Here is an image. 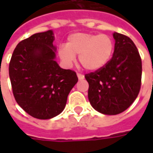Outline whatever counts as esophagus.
Wrapping results in <instances>:
<instances>
[{"instance_id":"34e87169","label":"esophagus","mask_w":153,"mask_h":153,"mask_svg":"<svg viewBox=\"0 0 153 153\" xmlns=\"http://www.w3.org/2000/svg\"><path fill=\"white\" fill-rule=\"evenodd\" d=\"M77 76H78V78H79V79H84V75L82 74L78 73L77 74Z\"/></svg>"}]
</instances>
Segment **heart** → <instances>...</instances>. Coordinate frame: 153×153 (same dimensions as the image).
I'll use <instances>...</instances> for the list:
<instances>
[{"label":"heart","mask_w":153,"mask_h":153,"mask_svg":"<svg viewBox=\"0 0 153 153\" xmlns=\"http://www.w3.org/2000/svg\"><path fill=\"white\" fill-rule=\"evenodd\" d=\"M113 51L114 42L108 35L77 33L69 36L66 46L60 47L58 54L67 65H71L75 55H79V60L83 68L96 71L109 62Z\"/></svg>","instance_id":"b5f03b06"}]
</instances>
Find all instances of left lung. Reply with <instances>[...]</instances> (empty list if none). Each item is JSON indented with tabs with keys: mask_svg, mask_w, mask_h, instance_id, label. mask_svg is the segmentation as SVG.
Instances as JSON below:
<instances>
[{
	"mask_svg": "<svg viewBox=\"0 0 153 153\" xmlns=\"http://www.w3.org/2000/svg\"><path fill=\"white\" fill-rule=\"evenodd\" d=\"M115 50L105 66L85 74L89 84L88 100L94 109L105 115H117L137 98L142 79V60L130 38L114 33Z\"/></svg>",
	"mask_w": 153,
	"mask_h": 153,
	"instance_id": "1",
	"label": "left lung"
}]
</instances>
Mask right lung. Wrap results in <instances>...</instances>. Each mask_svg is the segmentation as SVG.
Masks as SVG:
<instances>
[{"label": "right lung", "instance_id": "1", "mask_svg": "<svg viewBox=\"0 0 153 153\" xmlns=\"http://www.w3.org/2000/svg\"><path fill=\"white\" fill-rule=\"evenodd\" d=\"M53 32L38 33L19 42L9 65V75L16 102L33 117L56 116L66 105L76 73L61 69L55 60Z\"/></svg>", "mask_w": 153, "mask_h": 153}]
</instances>
